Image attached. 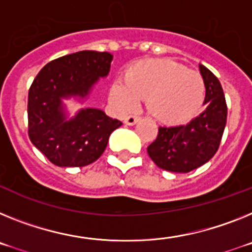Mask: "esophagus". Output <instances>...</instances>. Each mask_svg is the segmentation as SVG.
Returning <instances> with one entry per match:
<instances>
[{"mask_svg":"<svg viewBox=\"0 0 252 252\" xmlns=\"http://www.w3.org/2000/svg\"><path fill=\"white\" fill-rule=\"evenodd\" d=\"M138 120H139L138 115H133V114H132V115H128V117L124 119V123L128 124V126H134V124L137 123Z\"/></svg>","mask_w":252,"mask_h":252,"instance_id":"1","label":"esophagus"}]
</instances>
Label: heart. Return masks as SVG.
I'll return each instance as SVG.
<instances>
[{"label":"heart","instance_id":"heart-1","mask_svg":"<svg viewBox=\"0 0 252 252\" xmlns=\"http://www.w3.org/2000/svg\"><path fill=\"white\" fill-rule=\"evenodd\" d=\"M124 82L115 81L110 96L120 109L130 110L147 101L151 115L166 124L194 118L205 100L204 80L185 65L170 60H144L126 69Z\"/></svg>","mask_w":252,"mask_h":252}]
</instances>
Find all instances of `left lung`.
I'll return each mask as SVG.
<instances>
[{
    "label": "left lung",
    "mask_w": 252,
    "mask_h": 252,
    "mask_svg": "<svg viewBox=\"0 0 252 252\" xmlns=\"http://www.w3.org/2000/svg\"><path fill=\"white\" fill-rule=\"evenodd\" d=\"M204 80L205 110L185 124L159 126L156 139L147 147L148 156L159 168L189 172L204 165L216 155L227 122V104L218 78L200 65Z\"/></svg>",
    "instance_id": "obj_1"
}]
</instances>
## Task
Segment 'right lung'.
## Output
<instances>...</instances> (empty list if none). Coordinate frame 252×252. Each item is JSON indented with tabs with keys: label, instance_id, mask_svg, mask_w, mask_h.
I'll return each instance as SVG.
<instances>
[{
	"label": "right lung",
	"instance_id": "right-lung-1",
	"mask_svg": "<svg viewBox=\"0 0 252 252\" xmlns=\"http://www.w3.org/2000/svg\"><path fill=\"white\" fill-rule=\"evenodd\" d=\"M108 52L82 50L52 61L32 81L28 96V134L50 162L82 167L95 162L109 137L122 122L99 109H82L72 119L63 113L62 99L89 95L99 77L110 71Z\"/></svg>",
	"mask_w": 252,
	"mask_h": 252
}]
</instances>
